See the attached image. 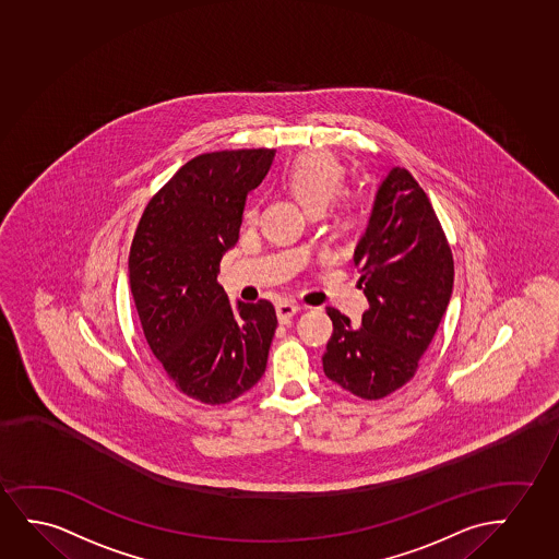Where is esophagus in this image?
<instances>
[{"label": "esophagus", "instance_id": "34e87169", "mask_svg": "<svg viewBox=\"0 0 559 559\" xmlns=\"http://www.w3.org/2000/svg\"><path fill=\"white\" fill-rule=\"evenodd\" d=\"M298 311V305L292 304V301H283V304L276 305V317L281 322H288Z\"/></svg>", "mask_w": 559, "mask_h": 559}]
</instances>
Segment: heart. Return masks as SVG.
<instances>
[{"label":"heart","mask_w":559,"mask_h":559,"mask_svg":"<svg viewBox=\"0 0 559 559\" xmlns=\"http://www.w3.org/2000/svg\"><path fill=\"white\" fill-rule=\"evenodd\" d=\"M286 180L292 193L296 195L299 203L304 204L305 211H324L340 189L343 167L330 153H304L288 168ZM255 218H258V204L250 203L245 211V219L255 222Z\"/></svg>","instance_id":"obj_1"}]
</instances>
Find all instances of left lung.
<instances>
[{
	"instance_id": "left-lung-1",
	"label": "left lung",
	"mask_w": 559,
	"mask_h": 559,
	"mask_svg": "<svg viewBox=\"0 0 559 559\" xmlns=\"http://www.w3.org/2000/svg\"><path fill=\"white\" fill-rule=\"evenodd\" d=\"M355 267L370 309L362 326L334 307V334L322 356L330 381L366 400L406 384L419 368L453 292V255L427 193L406 168L378 188Z\"/></svg>"
}]
</instances>
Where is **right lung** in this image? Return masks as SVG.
<instances>
[{
  "mask_svg": "<svg viewBox=\"0 0 559 559\" xmlns=\"http://www.w3.org/2000/svg\"><path fill=\"white\" fill-rule=\"evenodd\" d=\"M275 150L199 155L145 206L129 255V284L145 341L178 391L227 404L267 366L275 307L229 304L219 261L239 240L247 197Z\"/></svg>",
  "mask_w": 559,
  "mask_h": 559,
  "instance_id": "1",
  "label": "right lung"
}]
</instances>
